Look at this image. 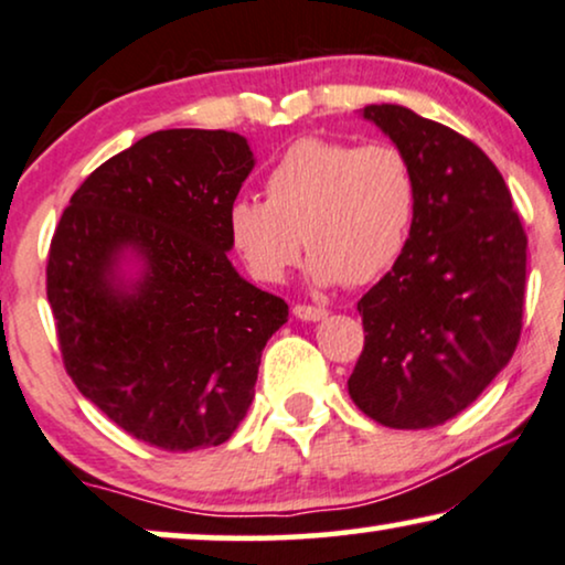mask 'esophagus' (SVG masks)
<instances>
[{
  "label": "esophagus",
  "instance_id": "esophagus-1",
  "mask_svg": "<svg viewBox=\"0 0 565 565\" xmlns=\"http://www.w3.org/2000/svg\"><path fill=\"white\" fill-rule=\"evenodd\" d=\"M295 315L299 320H307V322H318V320H326L328 318V310L326 307H312V305H295Z\"/></svg>",
  "mask_w": 565,
  "mask_h": 565
}]
</instances>
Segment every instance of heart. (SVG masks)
Here are the masks:
<instances>
[{
    "label": "heart",
    "mask_w": 565,
    "mask_h": 565,
    "mask_svg": "<svg viewBox=\"0 0 565 565\" xmlns=\"http://www.w3.org/2000/svg\"><path fill=\"white\" fill-rule=\"evenodd\" d=\"M416 212V168L401 147L305 137L268 170L266 201L230 206L227 230L263 284L284 281L305 243L315 284L364 287L401 260Z\"/></svg>",
    "instance_id": "1"
}]
</instances>
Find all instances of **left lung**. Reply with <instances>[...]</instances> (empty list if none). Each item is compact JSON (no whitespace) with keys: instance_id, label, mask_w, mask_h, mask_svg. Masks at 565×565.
Masks as SVG:
<instances>
[{"instance_id":"8db88e82","label":"left lung","mask_w":565,"mask_h":565,"mask_svg":"<svg viewBox=\"0 0 565 565\" xmlns=\"http://www.w3.org/2000/svg\"><path fill=\"white\" fill-rule=\"evenodd\" d=\"M411 157L418 212L401 260L359 299L364 351L351 401L390 428L462 413L509 364L522 333L527 235L483 149L403 105H366Z\"/></svg>"}]
</instances>
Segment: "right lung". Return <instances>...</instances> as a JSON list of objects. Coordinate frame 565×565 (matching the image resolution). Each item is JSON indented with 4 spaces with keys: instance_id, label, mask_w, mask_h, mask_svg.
Instances as JSON below:
<instances>
[{
    "instance_id": "obj_1",
    "label": "right lung",
    "mask_w": 565,
    "mask_h": 565,
    "mask_svg": "<svg viewBox=\"0 0 565 565\" xmlns=\"http://www.w3.org/2000/svg\"><path fill=\"white\" fill-rule=\"evenodd\" d=\"M253 164L235 131H154L74 191L51 239L66 374L113 424L168 452L230 439L289 318L227 258V212ZM124 259L138 263L134 279Z\"/></svg>"
}]
</instances>
